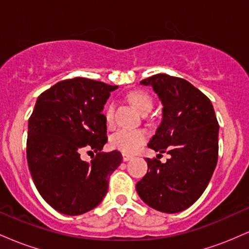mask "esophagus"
<instances>
[{
    "label": "esophagus",
    "mask_w": 249,
    "mask_h": 249,
    "mask_svg": "<svg viewBox=\"0 0 249 249\" xmlns=\"http://www.w3.org/2000/svg\"><path fill=\"white\" fill-rule=\"evenodd\" d=\"M133 157L132 156H130V154H126V153H123V160L124 161H128V160H131V159H132Z\"/></svg>",
    "instance_id": "obj_1"
}]
</instances>
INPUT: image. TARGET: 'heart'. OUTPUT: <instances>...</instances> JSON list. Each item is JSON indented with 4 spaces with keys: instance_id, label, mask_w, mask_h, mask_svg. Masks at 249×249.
Returning a JSON list of instances; mask_svg holds the SVG:
<instances>
[{
    "instance_id": "1",
    "label": "heart",
    "mask_w": 249,
    "mask_h": 249,
    "mask_svg": "<svg viewBox=\"0 0 249 249\" xmlns=\"http://www.w3.org/2000/svg\"><path fill=\"white\" fill-rule=\"evenodd\" d=\"M128 98H130L133 107L139 112H142L146 108H152L153 107L152 98L144 91L132 92L128 96ZM113 111H115V105L111 103L105 108V117H107V121L108 123L112 122ZM145 139H146V133L142 130H138V128H122V130H119L118 132H116L111 137L110 142L113 147L118 148L123 152L132 153L144 144Z\"/></svg>"
}]
</instances>
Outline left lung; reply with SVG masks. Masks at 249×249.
Here are the masks:
<instances>
[{"label": "left lung", "instance_id": "left-lung-1", "mask_svg": "<svg viewBox=\"0 0 249 249\" xmlns=\"http://www.w3.org/2000/svg\"><path fill=\"white\" fill-rule=\"evenodd\" d=\"M141 84L152 88L162 105L161 122L147 146L171 158L145 159L147 173L137 182V193L153 210L181 212L204 193L218 162L215 112L210 99L182 78L158 73Z\"/></svg>", "mask_w": 249, "mask_h": 249}]
</instances>
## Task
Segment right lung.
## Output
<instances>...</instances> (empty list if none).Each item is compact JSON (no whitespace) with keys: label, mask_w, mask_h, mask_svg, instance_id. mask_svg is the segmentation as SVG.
Masks as SVG:
<instances>
[{"label":"right lung","mask_w":249,"mask_h":249,"mask_svg":"<svg viewBox=\"0 0 249 249\" xmlns=\"http://www.w3.org/2000/svg\"><path fill=\"white\" fill-rule=\"evenodd\" d=\"M116 89L76 77L37 98L28 122V165L37 191L59 213L81 215L98 206L108 178L121 165L119 151L101 152L107 142L102 111ZM85 147L97 153L90 163L80 159Z\"/></svg>","instance_id":"1"}]
</instances>
